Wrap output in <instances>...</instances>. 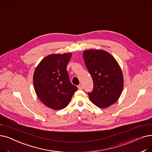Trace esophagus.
Masks as SVG:
<instances>
[{"label":"esophagus","instance_id":"esophagus-1","mask_svg":"<svg viewBox=\"0 0 152 152\" xmlns=\"http://www.w3.org/2000/svg\"><path fill=\"white\" fill-rule=\"evenodd\" d=\"M77 88H78V89H83V88H84L82 84L78 85V86H77Z\"/></svg>","mask_w":152,"mask_h":152}]
</instances>
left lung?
Wrapping results in <instances>:
<instances>
[{"instance_id":"8db88e82","label":"left lung","mask_w":152,"mask_h":152,"mask_svg":"<svg viewBox=\"0 0 152 152\" xmlns=\"http://www.w3.org/2000/svg\"><path fill=\"white\" fill-rule=\"evenodd\" d=\"M84 63L93 81V89L88 92L91 101L100 108L114 104L124 86L122 70L115 58L104 50L83 52Z\"/></svg>"}]
</instances>
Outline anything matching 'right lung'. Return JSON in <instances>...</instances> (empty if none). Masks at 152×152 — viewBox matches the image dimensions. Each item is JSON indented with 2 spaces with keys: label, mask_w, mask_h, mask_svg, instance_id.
I'll list each match as a JSON object with an SVG mask.
<instances>
[{
  "label": "right lung",
  "mask_w": 152,
  "mask_h": 152,
  "mask_svg": "<svg viewBox=\"0 0 152 152\" xmlns=\"http://www.w3.org/2000/svg\"><path fill=\"white\" fill-rule=\"evenodd\" d=\"M70 53L46 56L36 68L33 81L36 94L45 105L54 110L68 105L75 91L66 69L71 58Z\"/></svg>",
  "instance_id": "add662e5"
}]
</instances>
